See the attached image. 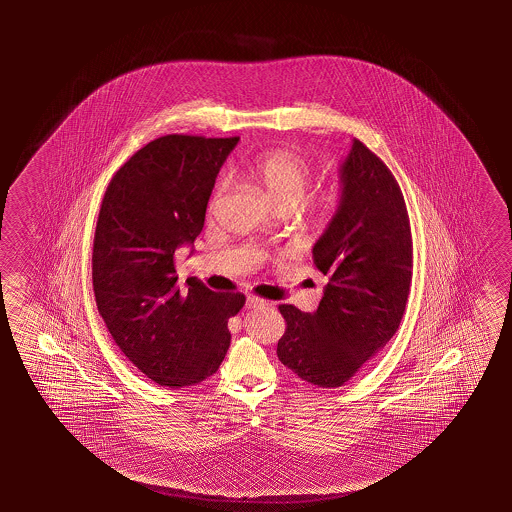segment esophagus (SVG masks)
I'll return each instance as SVG.
<instances>
[{
  "mask_svg": "<svg viewBox=\"0 0 512 512\" xmlns=\"http://www.w3.org/2000/svg\"><path fill=\"white\" fill-rule=\"evenodd\" d=\"M269 301L267 299L258 298V296H247V308L267 307Z\"/></svg>",
  "mask_w": 512,
  "mask_h": 512,
  "instance_id": "esophagus-1",
  "label": "esophagus"
}]
</instances>
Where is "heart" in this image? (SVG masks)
<instances>
[{
	"instance_id": "heart-1",
	"label": "heart",
	"mask_w": 512,
	"mask_h": 512,
	"mask_svg": "<svg viewBox=\"0 0 512 512\" xmlns=\"http://www.w3.org/2000/svg\"><path fill=\"white\" fill-rule=\"evenodd\" d=\"M251 173L265 187L267 195L278 209L294 211L305 202L314 184V169L294 149L278 148L261 153L252 160ZM225 187L227 180L222 178L218 186L214 187L211 207L218 202ZM343 200V187L330 186L312 196L308 205L317 216H328L341 207Z\"/></svg>"
}]
</instances>
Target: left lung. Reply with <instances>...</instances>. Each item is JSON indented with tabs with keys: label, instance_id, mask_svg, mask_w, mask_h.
Segmentation results:
<instances>
[{
	"label": "left lung",
	"instance_id": "1",
	"mask_svg": "<svg viewBox=\"0 0 512 512\" xmlns=\"http://www.w3.org/2000/svg\"><path fill=\"white\" fill-rule=\"evenodd\" d=\"M344 200L312 254L328 276L314 314L279 305L281 363L319 388H339L399 330L413 276V240L399 182L361 140L341 166Z\"/></svg>",
	"mask_w": 512,
	"mask_h": 512
}]
</instances>
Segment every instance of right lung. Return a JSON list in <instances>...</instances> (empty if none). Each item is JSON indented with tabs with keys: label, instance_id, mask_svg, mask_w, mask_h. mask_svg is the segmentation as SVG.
<instances>
[{
	"label": "right lung",
	"instance_id": "obj_1",
	"mask_svg": "<svg viewBox=\"0 0 512 512\" xmlns=\"http://www.w3.org/2000/svg\"><path fill=\"white\" fill-rule=\"evenodd\" d=\"M240 137L164 135L122 166L104 193L93 238V292L122 354L160 386L187 388L216 373L229 317L245 296L200 279L178 287L175 251L204 229L214 180Z\"/></svg>",
	"mask_w": 512,
	"mask_h": 512
}]
</instances>
